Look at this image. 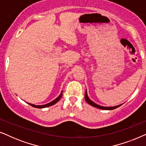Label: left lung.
<instances>
[{
	"label": "left lung",
	"instance_id": "8db88e82",
	"mask_svg": "<svg viewBox=\"0 0 146 146\" xmlns=\"http://www.w3.org/2000/svg\"><path fill=\"white\" fill-rule=\"evenodd\" d=\"M85 100L86 101V102L88 104H89L90 105H91L92 106H94L95 108H97L98 109H102V110H113V109H115L117 108H118L119 106H120V105H117V106H111V107H105V106H100L98 104H96L95 102H94L93 101H92L89 98L88 96V94H87V90H86V94H85Z\"/></svg>",
	"mask_w": 146,
	"mask_h": 146
}]
</instances>
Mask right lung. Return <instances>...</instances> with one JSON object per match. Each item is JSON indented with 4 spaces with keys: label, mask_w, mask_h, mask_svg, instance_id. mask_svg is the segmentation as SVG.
I'll return each instance as SVG.
<instances>
[{
    "label": "right lung",
    "mask_w": 146,
    "mask_h": 146,
    "mask_svg": "<svg viewBox=\"0 0 146 146\" xmlns=\"http://www.w3.org/2000/svg\"><path fill=\"white\" fill-rule=\"evenodd\" d=\"M62 92L60 93V94L58 98H56L55 100H54L53 101L50 102L46 104H44V105H35V104H31V103H28L29 105H31V106H33L34 108H47V107H49V106H52L54 104H55L56 103L58 102L60 100V99L62 98Z\"/></svg>",
    "instance_id": "1"
}]
</instances>
